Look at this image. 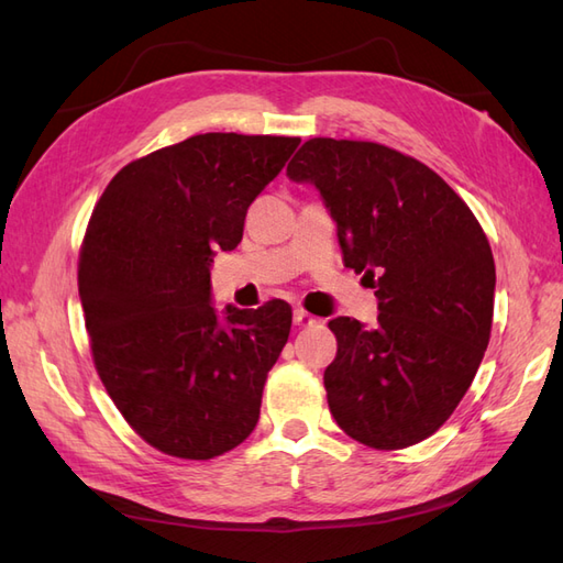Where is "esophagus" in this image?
Segmentation results:
<instances>
[{
  "label": "esophagus",
  "mask_w": 563,
  "mask_h": 563,
  "mask_svg": "<svg viewBox=\"0 0 563 563\" xmlns=\"http://www.w3.org/2000/svg\"><path fill=\"white\" fill-rule=\"evenodd\" d=\"M294 321H296V327H312L317 319L310 312H305L302 308H296L294 310Z\"/></svg>",
  "instance_id": "esophagus-1"
}]
</instances>
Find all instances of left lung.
I'll return each mask as SVG.
<instances>
[{"label":"left lung","mask_w":563,"mask_h":563,"mask_svg":"<svg viewBox=\"0 0 563 563\" xmlns=\"http://www.w3.org/2000/svg\"><path fill=\"white\" fill-rule=\"evenodd\" d=\"M286 176L317 187L345 267L378 298L373 329L329 321L338 428L378 451L413 446L451 418L488 347L496 263L479 220L430 166L380 143L310 139Z\"/></svg>","instance_id":"1"}]
</instances>
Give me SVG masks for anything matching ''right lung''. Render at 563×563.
Masks as SVG:
<instances>
[{
  "mask_svg": "<svg viewBox=\"0 0 563 563\" xmlns=\"http://www.w3.org/2000/svg\"><path fill=\"white\" fill-rule=\"evenodd\" d=\"M288 135L199 133L126 164L79 251V298L100 380L157 451L211 460L240 446L291 331V305H211L216 249L242 242L251 201L294 155Z\"/></svg>",
  "mask_w": 563,
  "mask_h": 563,
  "instance_id": "add662e5",
  "label": "right lung"
}]
</instances>
